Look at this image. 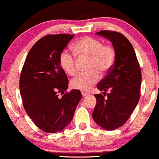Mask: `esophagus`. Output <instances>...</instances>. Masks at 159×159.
Returning <instances> with one entry per match:
<instances>
[{
	"label": "esophagus",
	"mask_w": 159,
	"mask_h": 159,
	"mask_svg": "<svg viewBox=\"0 0 159 159\" xmlns=\"http://www.w3.org/2000/svg\"><path fill=\"white\" fill-rule=\"evenodd\" d=\"M81 95H82V96H87L88 94H87V93H85V92H84V91H82V92H81Z\"/></svg>",
	"instance_id": "esophagus-1"
}]
</instances>
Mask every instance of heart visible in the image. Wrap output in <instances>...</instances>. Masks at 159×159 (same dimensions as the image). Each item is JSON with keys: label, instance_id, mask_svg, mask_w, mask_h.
<instances>
[{"label": "heart", "instance_id": "1", "mask_svg": "<svg viewBox=\"0 0 159 159\" xmlns=\"http://www.w3.org/2000/svg\"><path fill=\"white\" fill-rule=\"evenodd\" d=\"M73 52L78 57L90 59V69L92 72L82 73L75 77L70 82L71 87L75 90L89 91L99 80V72L102 75L111 70L115 61V50L111 45H104L100 40L85 36L78 40L73 45ZM74 54L63 51L60 54V66L69 75L76 72V60Z\"/></svg>", "mask_w": 159, "mask_h": 159}]
</instances>
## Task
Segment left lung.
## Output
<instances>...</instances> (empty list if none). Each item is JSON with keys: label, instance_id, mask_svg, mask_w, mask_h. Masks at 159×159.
I'll list each match as a JSON object with an SVG mask.
<instances>
[{"label": "left lung", "instance_id": "1", "mask_svg": "<svg viewBox=\"0 0 159 159\" xmlns=\"http://www.w3.org/2000/svg\"><path fill=\"white\" fill-rule=\"evenodd\" d=\"M112 43L115 61L106 77L97 85L102 94L94 95L96 105L93 112L94 121L106 130H114L126 123L140 96L141 71L135 52L122 34L109 30L96 33ZM107 90L110 93L106 95Z\"/></svg>", "mask_w": 159, "mask_h": 159}]
</instances>
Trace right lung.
<instances>
[{"label": "right lung", "mask_w": 159, "mask_h": 159, "mask_svg": "<svg viewBox=\"0 0 159 159\" xmlns=\"http://www.w3.org/2000/svg\"><path fill=\"white\" fill-rule=\"evenodd\" d=\"M75 35H47L28 52L22 67L19 89L25 111L35 125L48 133L63 130L72 121L81 98L79 90L65 93L69 81L60 66L61 53Z\"/></svg>", "instance_id": "add662e5"}]
</instances>
